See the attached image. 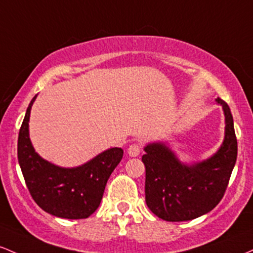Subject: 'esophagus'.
Returning a JSON list of instances; mask_svg holds the SVG:
<instances>
[{
  "label": "esophagus",
  "mask_w": 253,
  "mask_h": 253,
  "mask_svg": "<svg viewBox=\"0 0 253 253\" xmlns=\"http://www.w3.org/2000/svg\"><path fill=\"white\" fill-rule=\"evenodd\" d=\"M140 153H141V146L137 143L131 144V146H129V148H127V154H129V157L136 158L140 155Z\"/></svg>",
  "instance_id": "esophagus-1"
}]
</instances>
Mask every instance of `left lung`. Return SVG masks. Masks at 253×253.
I'll return each mask as SVG.
<instances>
[{
	"label": "left lung",
	"mask_w": 253,
	"mask_h": 253,
	"mask_svg": "<svg viewBox=\"0 0 253 253\" xmlns=\"http://www.w3.org/2000/svg\"><path fill=\"white\" fill-rule=\"evenodd\" d=\"M215 101L225 115V137L216 153L197 163L179 160L169 142H150L142 157L146 166V203L165 221H189L207 214L223 197L237 161L238 143L231 110Z\"/></svg>",
	"instance_id": "left-lung-1"
}]
</instances>
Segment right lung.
<instances>
[{
  "instance_id": "add662e5",
  "label": "right lung",
  "mask_w": 253,
  "mask_h": 253,
  "mask_svg": "<svg viewBox=\"0 0 253 253\" xmlns=\"http://www.w3.org/2000/svg\"><path fill=\"white\" fill-rule=\"evenodd\" d=\"M31 100L19 131L18 160L28 191L44 211L62 218H86L98 209L107 180L123 158L115 147L76 167H62L42 159L30 138Z\"/></svg>"
}]
</instances>
